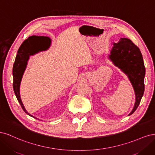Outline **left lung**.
Listing matches in <instances>:
<instances>
[{
  "label": "left lung",
  "mask_w": 155,
  "mask_h": 155,
  "mask_svg": "<svg viewBox=\"0 0 155 155\" xmlns=\"http://www.w3.org/2000/svg\"><path fill=\"white\" fill-rule=\"evenodd\" d=\"M113 45L108 58L127 76L135 93L136 101L129 116L136 111L143 97L146 68L140 51L131 40L120 38L118 42H113Z\"/></svg>",
  "instance_id": "left-lung-1"
}]
</instances>
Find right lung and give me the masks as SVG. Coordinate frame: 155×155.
Here are the masks:
<instances>
[{
  "label": "right lung",
  "mask_w": 155,
  "mask_h": 155,
  "mask_svg": "<svg viewBox=\"0 0 155 155\" xmlns=\"http://www.w3.org/2000/svg\"><path fill=\"white\" fill-rule=\"evenodd\" d=\"M51 44V39L48 37L31 36L22 42L17 51V54L13 67V90L18 102L21 104L24 112L28 115L36 119H38L29 113L25 109L20 95V85L22 81L23 74L27 67L29 57L34 55L39 52L46 51Z\"/></svg>",
  "instance_id": "add662e5"
}]
</instances>
